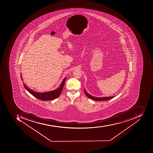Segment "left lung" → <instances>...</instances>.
Instances as JSON below:
<instances>
[{
	"label": "left lung",
	"mask_w": 153,
	"mask_h": 153,
	"mask_svg": "<svg viewBox=\"0 0 153 153\" xmlns=\"http://www.w3.org/2000/svg\"><path fill=\"white\" fill-rule=\"evenodd\" d=\"M85 93V95L87 96V97L89 98L90 99L93 100H95V101H104V100H109L111 99L112 98H114V96H111V97H94L92 95H90L89 94H88L87 92L85 91V89H84Z\"/></svg>",
	"instance_id": "obj_1"
}]
</instances>
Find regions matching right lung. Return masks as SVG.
Listing matches in <instances>:
<instances>
[{
    "label": "right lung",
    "mask_w": 153,
    "mask_h": 153,
    "mask_svg": "<svg viewBox=\"0 0 153 153\" xmlns=\"http://www.w3.org/2000/svg\"><path fill=\"white\" fill-rule=\"evenodd\" d=\"M20 75H21V79H22L21 74H20ZM65 79H66V78H65L64 80H63L60 87L59 88L55 90H54V91L45 92V93H40L35 92L34 91H33V90L30 89L25 84L23 83V84L25 88L27 89V91H28L31 94L38 99L42 100H51L55 99L58 97H59L61 92H62L63 88Z\"/></svg>",
    "instance_id": "add662e5"
}]
</instances>
